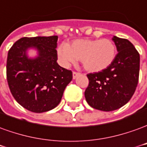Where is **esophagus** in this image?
<instances>
[{"instance_id": "1", "label": "esophagus", "mask_w": 147, "mask_h": 147, "mask_svg": "<svg viewBox=\"0 0 147 147\" xmlns=\"http://www.w3.org/2000/svg\"><path fill=\"white\" fill-rule=\"evenodd\" d=\"M81 74L79 73V72H76V71H74L73 72V78L74 79H75L77 77L78 75H80Z\"/></svg>"}]
</instances>
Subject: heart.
Returning a JSON list of instances; mask_svg holds the SVG:
<instances>
[{
	"instance_id": "1",
	"label": "heart",
	"mask_w": 147,
	"mask_h": 147,
	"mask_svg": "<svg viewBox=\"0 0 147 147\" xmlns=\"http://www.w3.org/2000/svg\"><path fill=\"white\" fill-rule=\"evenodd\" d=\"M58 53L63 65L74 63L78 59L86 70L99 72L107 69L114 62L116 46L109 38L79 39L70 45L61 44Z\"/></svg>"
}]
</instances>
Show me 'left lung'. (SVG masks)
I'll use <instances>...</instances> for the list:
<instances>
[{
  "mask_svg": "<svg viewBox=\"0 0 147 147\" xmlns=\"http://www.w3.org/2000/svg\"><path fill=\"white\" fill-rule=\"evenodd\" d=\"M118 54L110 66L87 74L86 101L92 108L104 112L119 109L131 100L138 85L140 57L134 45L126 38L114 36Z\"/></svg>",
  "mask_w": 147,
  "mask_h": 147,
  "instance_id": "obj_1",
  "label": "left lung"
}]
</instances>
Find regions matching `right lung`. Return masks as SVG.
<instances>
[{
  "label": "right lung",
  "instance_id": "right-lung-1",
  "mask_svg": "<svg viewBox=\"0 0 147 147\" xmlns=\"http://www.w3.org/2000/svg\"><path fill=\"white\" fill-rule=\"evenodd\" d=\"M58 36L24 37L9 49L6 76L12 95L22 107L41 113L59 105L66 85L71 82V70L57 62ZM35 47L39 57L28 59L26 51Z\"/></svg>",
  "mask_w": 147,
  "mask_h": 147
}]
</instances>
